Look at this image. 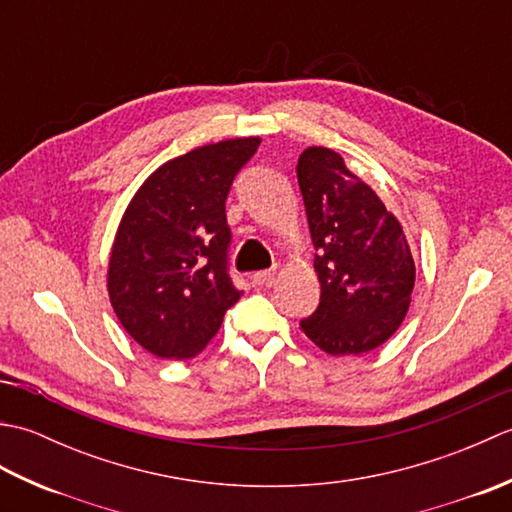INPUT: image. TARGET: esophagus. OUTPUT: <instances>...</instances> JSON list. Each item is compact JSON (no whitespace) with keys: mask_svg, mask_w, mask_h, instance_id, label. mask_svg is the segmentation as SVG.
<instances>
[{"mask_svg":"<svg viewBox=\"0 0 512 512\" xmlns=\"http://www.w3.org/2000/svg\"><path fill=\"white\" fill-rule=\"evenodd\" d=\"M275 275H277V268L259 270V273L253 275V284H255V286H273Z\"/></svg>","mask_w":512,"mask_h":512,"instance_id":"obj_1","label":"esophagus"}]
</instances>
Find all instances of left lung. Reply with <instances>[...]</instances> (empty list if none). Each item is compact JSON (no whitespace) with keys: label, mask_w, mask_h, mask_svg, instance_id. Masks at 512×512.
I'll list each match as a JSON object with an SVG mask.
<instances>
[{"label":"left lung","mask_w":512,"mask_h":512,"mask_svg":"<svg viewBox=\"0 0 512 512\" xmlns=\"http://www.w3.org/2000/svg\"><path fill=\"white\" fill-rule=\"evenodd\" d=\"M321 301L299 325L332 356L383 345L409 310L416 264L402 226L372 187L328 147H308L297 162Z\"/></svg>","instance_id":"obj_1"}]
</instances>
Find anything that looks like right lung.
Listing matches in <instances>:
<instances>
[{
  "label": "right lung",
  "mask_w": 512,
  "mask_h": 512,
  "mask_svg": "<svg viewBox=\"0 0 512 512\" xmlns=\"http://www.w3.org/2000/svg\"><path fill=\"white\" fill-rule=\"evenodd\" d=\"M262 140L204 145L158 167L129 202L107 290L129 336L158 358H191L242 297L228 275L226 198Z\"/></svg>",
  "instance_id": "add662e5"
}]
</instances>
